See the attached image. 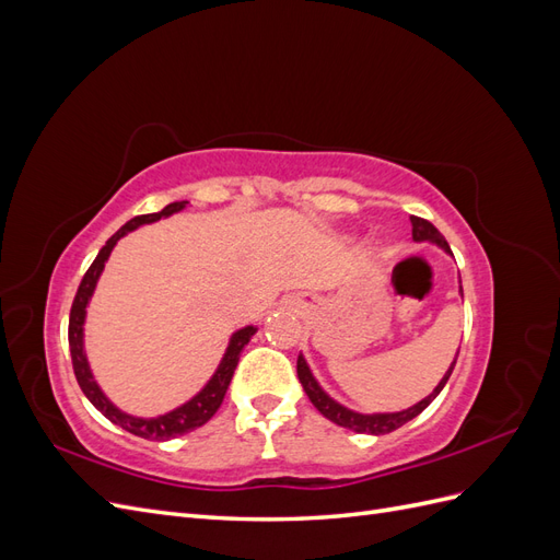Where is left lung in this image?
Masks as SVG:
<instances>
[{
  "label": "left lung",
  "instance_id": "8db88e82",
  "mask_svg": "<svg viewBox=\"0 0 560 560\" xmlns=\"http://www.w3.org/2000/svg\"><path fill=\"white\" fill-rule=\"evenodd\" d=\"M411 226H413V241H418V243H422V241H428V243H434V245H439L442 247L444 252H448V254H453L451 252V247H448V243H446V238L442 233H439L428 219H420V217H411ZM460 292H463V287H460ZM453 366H455V360H453V364L448 366V371H446V376L439 381V385L432 389V393L425 397V399H420L418 404H413L411 409H406V411H397V413H358V411H350V409H346L343 404H338V401H334L325 389L319 387V383L315 381V376H313V371L308 369V364H306V360H303V354H299V360H296V374H299V381H301V385H303V389H306V395H308V399L313 401V406L315 409L325 416V418H329L331 422H336V425H341V428H348V430H352V432H360V434H387V432H393V430H397V428H401V425H406V422L409 420H413L418 413H422L428 409V406L436 399V395L442 393L444 389V385H446V381L451 378V374H453Z\"/></svg>",
  "mask_w": 560,
  "mask_h": 560
}]
</instances>
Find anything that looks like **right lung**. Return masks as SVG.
I'll return each mask as SVG.
<instances>
[{"instance_id":"right-lung-1","label":"right lung","mask_w":560,"mask_h":560,"mask_svg":"<svg viewBox=\"0 0 560 560\" xmlns=\"http://www.w3.org/2000/svg\"><path fill=\"white\" fill-rule=\"evenodd\" d=\"M184 208H186V200L171 202V206H165L161 212L140 214V217L130 219L128 224H124L112 235V238L105 243V247L97 252L95 261L91 264V268L86 270V276H83V280L79 284L74 303H72V311H70V331H67V338H70L74 376H77L79 387L83 389V395H86L95 409L103 413L107 420H112L114 425L124 428L126 432H130L135 436L151 439V442H167V439H175L179 434H186V432H191L200 425H206V422L217 413V409L224 401V395H226L229 383L233 378V371H235V366H238L243 348L249 343V338L257 334V327H243V329L235 331L231 336L222 362H219L214 376L208 381V385L202 387L196 397H191L186 404L177 406L175 411L156 416V418H135L130 413H124L121 409H116V406L105 397L103 389H100V385L95 383L93 371H91L89 360H86V350H83V319H86V306H89V301L95 292V284H97L100 273H103L105 261L109 259L114 245L121 241L126 233L135 231L142 224L159 222L161 217H171V214H175Z\"/></svg>"}]
</instances>
